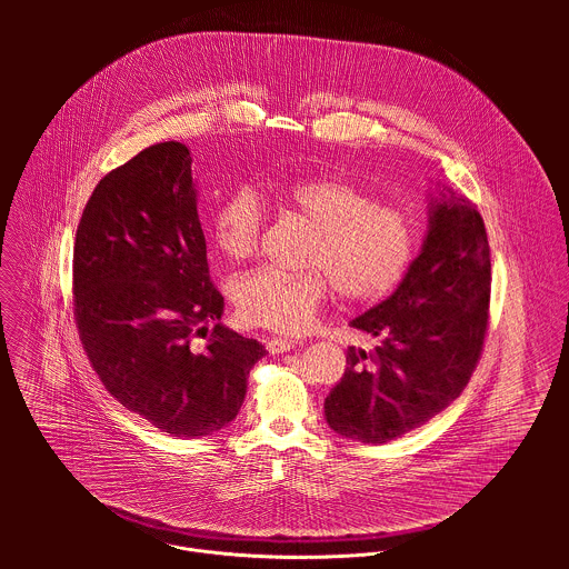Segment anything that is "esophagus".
Instances as JSON below:
<instances>
[{"label": "esophagus", "mask_w": 569, "mask_h": 569, "mask_svg": "<svg viewBox=\"0 0 569 569\" xmlns=\"http://www.w3.org/2000/svg\"><path fill=\"white\" fill-rule=\"evenodd\" d=\"M298 339H289V337H273V339H269L267 341V350L271 352V355H282V352H287V350H293V348H298Z\"/></svg>", "instance_id": "34e87169"}]
</instances>
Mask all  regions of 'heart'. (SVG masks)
<instances>
[{
  "instance_id": "1",
  "label": "heart",
  "mask_w": 569,
  "mask_h": 569,
  "mask_svg": "<svg viewBox=\"0 0 569 569\" xmlns=\"http://www.w3.org/2000/svg\"><path fill=\"white\" fill-rule=\"evenodd\" d=\"M278 203L309 223L313 239L307 273L260 267L234 284V302L247 325L298 332L313 322L335 289L343 300L377 302L406 276L413 232L406 214L341 177H307L273 190ZM264 206L251 188L232 192L214 212L212 239L230 260L256 251Z\"/></svg>"
}]
</instances>
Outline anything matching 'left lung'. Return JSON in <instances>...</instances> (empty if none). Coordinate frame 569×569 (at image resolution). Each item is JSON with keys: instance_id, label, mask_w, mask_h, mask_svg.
<instances>
[{"instance_id": "8db88e82", "label": "left lung", "mask_w": 569, "mask_h": 569, "mask_svg": "<svg viewBox=\"0 0 569 569\" xmlns=\"http://www.w3.org/2000/svg\"><path fill=\"white\" fill-rule=\"evenodd\" d=\"M427 217L397 291L350 322L377 346H348L346 372L326 397V422L343 438H401L456 401L478 366L490 300L485 221L447 186L429 197Z\"/></svg>"}]
</instances>
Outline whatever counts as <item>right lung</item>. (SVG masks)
Here are the masks:
<instances>
[{
    "mask_svg": "<svg viewBox=\"0 0 569 569\" xmlns=\"http://www.w3.org/2000/svg\"><path fill=\"white\" fill-rule=\"evenodd\" d=\"M223 307L186 144H153L104 174L77 230L74 318L111 397L177 438L228 427L267 350L221 325Z\"/></svg>",
    "mask_w": 569,
    "mask_h": 569,
    "instance_id": "obj_1",
    "label": "right lung"
}]
</instances>
